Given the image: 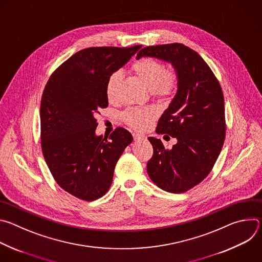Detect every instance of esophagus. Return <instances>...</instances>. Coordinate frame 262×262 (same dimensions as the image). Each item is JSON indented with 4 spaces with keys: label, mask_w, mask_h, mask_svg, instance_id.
<instances>
[{
    "label": "esophagus",
    "mask_w": 262,
    "mask_h": 262,
    "mask_svg": "<svg viewBox=\"0 0 262 262\" xmlns=\"http://www.w3.org/2000/svg\"><path fill=\"white\" fill-rule=\"evenodd\" d=\"M133 136H134V140H135V141H140V140H144V139H145L144 136L139 135V134H134Z\"/></svg>",
    "instance_id": "esophagus-1"
}]
</instances>
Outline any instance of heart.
Wrapping results in <instances>:
<instances>
[{
	"label": "heart",
	"mask_w": 262,
	"mask_h": 262,
	"mask_svg": "<svg viewBox=\"0 0 262 262\" xmlns=\"http://www.w3.org/2000/svg\"><path fill=\"white\" fill-rule=\"evenodd\" d=\"M133 69L142 82L154 90L157 95H170L177 86V76L173 70L165 68V65L155 58H143L134 63ZM121 73L115 71L106 81L105 94L108 99L114 97ZM158 110L155 106H135L123 113V119L135 129H144L157 117Z\"/></svg>",
	"instance_id": "1"
}]
</instances>
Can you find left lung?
Wrapping results in <instances>:
<instances>
[{"label": "left lung", "instance_id": "obj_1", "mask_svg": "<svg viewBox=\"0 0 262 262\" xmlns=\"http://www.w3.org/2000/svg\"><path fill=\"white\" fill-rule=\"evenodd\" d=\"M154 57L170 62L177 92L160 118L158 134L177 139L166 149L149 137L154 156L147 163L150 179L162 190L180 194L200 183L211 171L225 141V106L220 83L202 57L181 43L142 49L137 59Z\"/></svg>", "mask_w": 262, "mask_h": 262}]
</instances>
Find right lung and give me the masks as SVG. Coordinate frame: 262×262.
<instances>
[{
    "mask_svg": "<svg viewBox=\"0 0 262 262\" xmlns=\"http://www.w3.org/2000/svg\"><path fill=\"white\" fill-rule=\"evenodd\" d=\"M142 46L82 50L62 63L49 79L40 103L41 149L57 183L85 201L102 197L115 166L133 136L117 127L96 136L95 115L107 106L105 85Z\"/></svg>",
    "mask_w": 262,
    "mask_h": 262,
    "instance_id": "1",
    "label": "right lung"
}]
</instances>
